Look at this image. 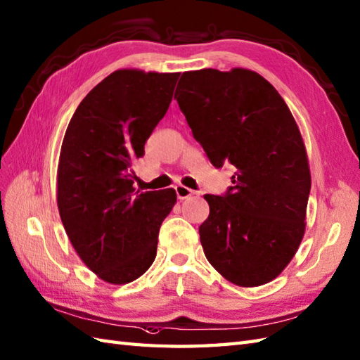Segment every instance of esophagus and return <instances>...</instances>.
<instances>
[{"instance_id":"1","label":"esophagus","mask_w":360,"mask_h":360,"mask_svg":"<svg viewBox=\"0 0 360 360\" xmlns=\"http://www.w3.org/2000/svg\"><path fill=\"white\" fill-rule=\"evenodd\" d=\"M174 190H176V196H178L179 200H187V198H190L195 193L192 188H188L186 186H176Z\"/></svg>"}]
</instances>
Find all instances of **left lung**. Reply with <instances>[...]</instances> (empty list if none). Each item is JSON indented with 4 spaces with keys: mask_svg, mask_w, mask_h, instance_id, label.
<instances>
[{
    "mask_svg": "<svg viewBox=\"0 0 360 360\" xmlns=\"http://www.w3.org/2000/svg\"><path fill=\"white\" fill-rule=\"evenodd\" d=\"M174 98L212 165L235 172L226 193L204 196L205 258L235 285H264L304 233L311 174L292 114L269 82L241 68L184 72Z\"/></svg>",
    "mask_w": 360,
    "mask_h": 360,
    "instance_id": "left-lung-1",
    "label": "left lung"
}]
</instances>
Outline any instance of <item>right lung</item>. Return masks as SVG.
Instances as JSON below:
<instances>
[{
    "label": "right lung",
    "mask_w": 360,
    "mask_h": 360,
    "mask_svg": "<svg viewBox=\"0 0 360 360\" xmlns=\"http://www.w3.org/2000/svg\"><path fill=\"white\" fill-rule=\"evenodd\" d=\"M179 72L120 70L88 93L60 151L57 202L65 231L91 271L112 285L139 278L156 258L173 188L133 187L136 159L170 106Z\"/></svg>",
    "instance_id": "right-lung-1"
}]
</instances>
